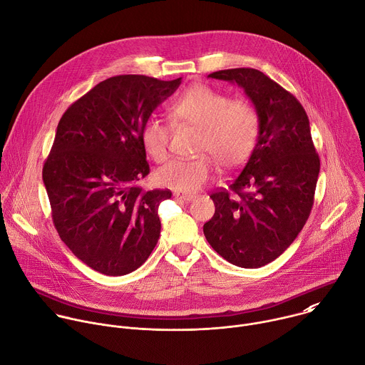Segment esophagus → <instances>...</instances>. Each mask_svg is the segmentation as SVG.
I'll return each mask as SVG.
<instances>
[{"label":"esophagus","instance_id":"34e87169","mask_svg":"<svg viewBox=\"0 0 365 365\" xmlns=\"http://www.w3.org/2000/svg\"><path fill=\"white\" fill-rule=\"evenodd\" d=\"M173 195L176 199H180L183 202H192L196 197L193 193H183V192H175Z\"/></svg>","mask_w":365,"mask_h":365}]
</instances>
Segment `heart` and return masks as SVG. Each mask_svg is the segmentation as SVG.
Segmentation results:
<instances>
[{
	"mask_svg": "<svg viewBox=\"0 0 365 365\" xmlns=\"http://www.w3.org/2000/svg\"><path fill=\"white\" fill-rule=\"evenodd\" d=\"M169 113L176 123L199 130L195 152L206 156L176 159L159 168L155 179L160 186L183 193L196 192L212 179L213 160L222 169L236 168L255 146L258 117L254 107L244 100H230L209 86L196 84L187 88L170 106ZM169 140L170 129L162 118L150 115L145 120L140 142L152 159L162 162L168 158Z\"/></svg>",
	"mask_w": 365,
	"mask_h": 365,
	"instance_id": "heart-1",
	"label": "heart"
}]
</instances>
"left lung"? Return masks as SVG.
<instances>
[{"label":"left lung","instance_id":"1","mask_svg":"<svg viewBox=\"0 0 365 365\" xmlns=\"http://www.w3.org/2000/svg\"><path fill=\"white\" fill-rule=\"evenodd\" d=\"M207 77L244 88L258 115L251 158L227 189L210 195L213 217L203 225L210 247L240 268L275 261L304 227L314 203L319 158L301 103L255 68Z\"/></svg>","mask_w":365,"mask_h":365}]
</instances>
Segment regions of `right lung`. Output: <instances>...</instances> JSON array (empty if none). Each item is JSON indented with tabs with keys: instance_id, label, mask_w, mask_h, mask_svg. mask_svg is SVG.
<instances>
[{
	"instance_id": "obj_1",
	"label": "right lung",
	"mask_w": 365,
	"mask_h": 365,
	"mask_svg": "<svg viewBox=\"0 0 365 365\" xmlns=\"http://www.w3.org/2000/svg\"><path fill=\"white\" fill-rule=\"evenodd\" d=\"M148 76L110 77L74 101L58 121L43 180L54 226L91 269L121 277L142 267L160 236L158 209L169 189L145 192V120L180 86Z\"/></svg>"
}]
</instances>
